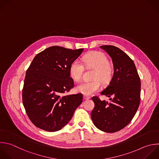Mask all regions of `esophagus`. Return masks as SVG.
<instances>
[{"label": "esophagus", "instance_id": "34e87169", "mask_svg": "<svg viewBox=\"0 0 159 159\" xmlns=\"http://www.w3.org/2000/svg\"><path fill=\"white\" fill-rule=\"evenodd\" d=\"M84 99H90V97L87 96H84Z\"/></svg>", "mask_w": 159, "mask_h": 159}]
</instances>
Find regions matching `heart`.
Segmentation results:
<instances>
[{
  "instance_id": "b5f03b06",
  "label": "heart",
  "mask_w": 159,
  "mask_h": 159,
  "mask_svg": "<svg viewBox=\"0 0 159 159\" xmlns=\"http://www.w3.org/2000/svg\"><path fill=\"white\" fill-rule=\"evenodd\" d=\"M86 68H93L94 71L89 81H83L76 87L77 92L85 96L91 95L98 91L101 83L106 85L110 83L113 76V69L109 64L108 58L103 53L93 52L85 55L82 59ZM78 60H75L70 66V74L75 81H79L83 76L84 66Z\"/></svg>"
}]
</instances>
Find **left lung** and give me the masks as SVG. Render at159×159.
I'll list each match as a JSON object with an SVG mask.
<instances>
[{
    "mask_svg": "<svg viewBox=\"0 0 159 159\" xmlns=\"http://www.w3.org/2000/svg\"><path fill=\"white\" fill-rule=\"evenodd\" d=\"M112 58L114 75L101 94L110 102L92 98L94 107L91 116L95 126L106 132H115L127 125L135 116L140 101V80L132 60L122 50L112 45H103Z\"/></svg>",
    "mask_w": 159,
    "mask_h": 159,
    "instance_id": "1",
    "label": "left lung"
}]
</instances>
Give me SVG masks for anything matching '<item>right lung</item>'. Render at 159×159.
I'll return each instance as SVG.
<instances>
[{"mask_svg": "<svg viewBox=\"0 0 159 159\" xmlns=\"http://www.w3.org/2000/svg\"><path fill=\"white\" fill-rule=\"evenodd\" d=\"M83 49L53 46L37 54L27 70L22 101L32 122L48 132L61 129L83 102V94L63 95L74 87L70 66Z\"/></svg>", "mask_w": 159, "mask_h": 159, "instance_id": "add662e5", "label": "right lung"}]
</instances>
